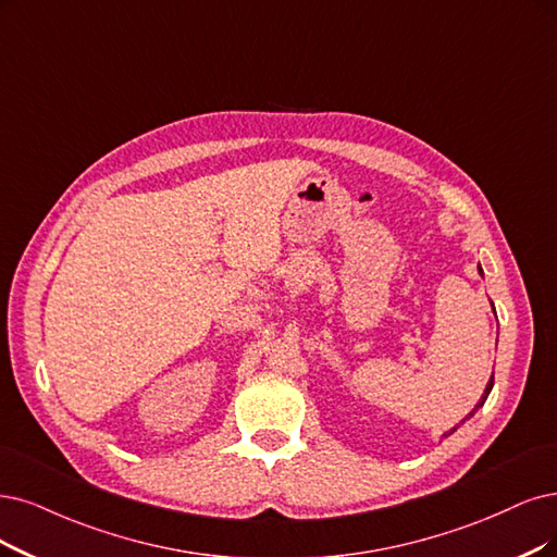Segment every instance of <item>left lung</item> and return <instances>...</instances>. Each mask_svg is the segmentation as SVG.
<instances>
[{
  "instance_id": "1",
  "label": "left lung",
  "mask_w": 557,
  "mask_h": 557,
  "mask_svg": "<svg viewBox=\"0 0 557 557\" xmlns=\"http://www.w3.org/2000/svg\"><path fill=\"white\" fill-rule=\"evenodd\" d=\"M491 387H493V376H491V381H488V385H486V389H484V397H482V401H480V404H478V406H475V410H478V408H480V406H482V404H484V399H486V395H488V393H491ZM475 410H472V413H475ZM472 413H470V416H472ZM470 416H468V418H470ZM468 418H466V420H468ZM451 431H455V429H451ZM451 431H447V434H445V436H449V434H451Z\"/></svg>"
}]
</instances>
